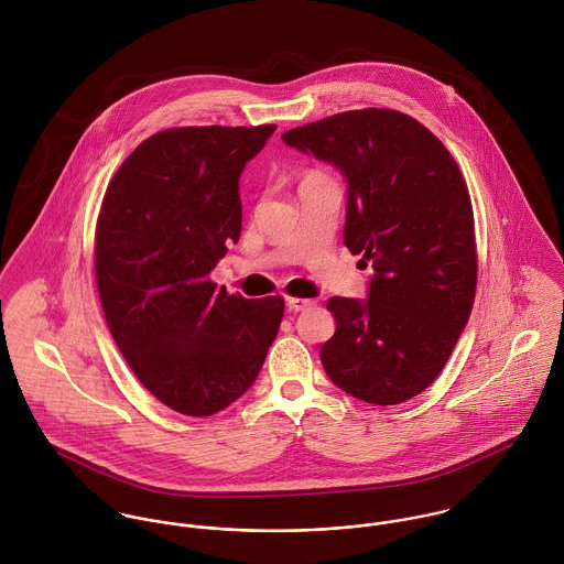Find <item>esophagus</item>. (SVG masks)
<instances>
[{
	"mask_svg": "<svg viewBox=\"0 0 564 564\" xmlns=\"http://www.w3.org/2000/svg\"><path fill=\"white\" fill-rule=\"evenodd\" d=\"M286 306H289V311H293V313H302V311L315 306V302H313V300H302V297H289V300H286Z\"/></svg>",
	"mask_w": 564,
	"mask_h": 564,
	"instance_id": "obj_1",
	"label": "esophagus"
}]
</instances>
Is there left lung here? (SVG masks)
Listing matches in <instances>:
<instances>
[{
    "label": "left lung",
    "instance_id": "8db88e82",
    "mask_svg": "<svg viewBox=\"0 0 564 564\" xmlns=\"http://www.w3.org/2000/svg\"><path fill=\"white\" fill-rule=\"evenodd\" d=\"M282 141L343 173V242L373 267L367 300H327V378L376 405L419 395L449 360L476 297L474 208L458 164L425 126L389 108L332 115Z\"/></svg>",
    "mask_w": 564,
    "mask_h": 564
}]
</instances>
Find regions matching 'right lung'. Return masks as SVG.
I'll list each match as a JSON object with an SVG mask.
<instances>
[{
  "mask_svg": "<svg viewBox=\"0 0 564 564\" xmlns=\"http://www.w3.org/2000/svg\"><path fill=\"white\" fill-rule=\"evenodd\" d=\"M275 132L171 128L119 166L101 202L95 273L110 334L164 405L208 416L256 382L284 315L282 297L245 300L210 282L241 237V180Z\"/></svg>",
  "mask_w": 564,
  "mask_h": 564,
  "instance_id": "1",
  "label": "right lung"
}]
</instances>
